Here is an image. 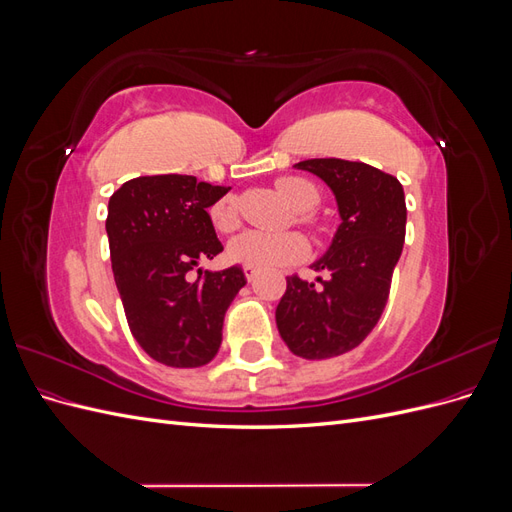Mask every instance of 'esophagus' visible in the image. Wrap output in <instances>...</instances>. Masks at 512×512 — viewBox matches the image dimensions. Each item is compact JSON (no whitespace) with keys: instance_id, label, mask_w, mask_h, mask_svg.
Instances as JSON below:
<instances>
[{"instance_id":"esophagus-1","label":"esophagus","mask_w":512,"mask_h":512,"mask_svg":"<svg viewBox=\"0 0 512 512\" xmlns=\"http://www.w3.org/2000/svg\"><path fill=\"white\" fill-rule=\"evenodd\" d=\"M243 273L247 277V282H254L258 277V269L256 267H243Z\"/></svg>"}]
</instances>
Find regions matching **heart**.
Listing matches in <instances>:
<instances>
[{"label": "heart", "mask_w": 512, "mask_h": 512, "mask_svg": "<svg viewBox=\"0 0 512 512\" xmlns=\"http://www.w3.org/2000/svg\"><path fill=\"white\" fill-rule=\"evenodd\" d=\"M275 188L292 207H297L301 220L307 222L309 213L320 200V192L312 181L303 177H282L275 181ZM213 226L228 232L239 226V209L235 196H224L211 207ZM228 256L245 267L256 269H280L299 265L309 256V243L301 232H262V230H245L228 243Z\"/></svg>", "instance_id": "heart-1"}]
</instances>
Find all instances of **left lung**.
Masks as SVG:
<instances>
[{"label":"left lung","instance_id":"obj_1","mask_svg":"<svg viewBox=\"0 0 512 512\" xmlns=\"http://www.w3.org/2000/svg\"><path fill=\"white\" fill-rule=\"evenodd\" d=\"M294 166L329 185L342 224L312 265L329 273L327 280L286 277L275 322L292 354L331 359L359 346L384 312L404 250L406 196L397 177L363 162L314 158Z\"/></svg>","mask_w":512,"mask_h":512}]
</instances>
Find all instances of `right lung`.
Wrapping results in <instances>:
<instances>
[{
  "mask_svg": "<svg viewBox=\"0 0 512 512\" xmlns=\"http://www.w3.org/2000/svg\"><path fill=\"white\" fill-rule=\"evenodd\" d=\"M228 192L192 175L136 177L108 200L106 235L130 331L153 361L203 367L222 344L224 314L245 286L241 267L203 271L224 245L209 207Z\"/></svg>",
  "mask_w": 512,
  "mask_h": 512,
  "instance_id": "right-lung-1",
  "label": "right lung"
}]
</instances>
